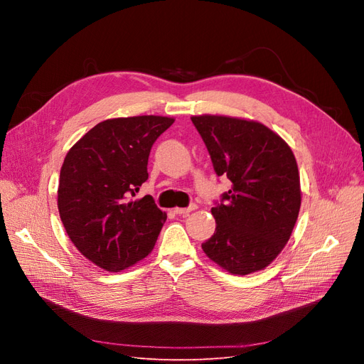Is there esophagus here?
Masks as SVG:
<instances>
[{
    "label": "esophagus",
    "instance_id": "34e87169",
    "mask_svg": "<svg viewBox=\"0 0 364 364\" xmlns=\"http://www.w3.org/2000/svg\"><path fill=\"white\" fill-rule=\"evenodd\" d=\"M197 208V205H190L188 208H174V214L178 215H188L191 211H194V209Z\"/></svg>",
    "mask_w": 364,
    "mask_h": 364
}]
</instances>
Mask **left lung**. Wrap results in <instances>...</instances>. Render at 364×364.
<instances>
[{"mask_svg": "<svg viewBox=\"0 0 364 364\" xmlns=\"http://www.w3.org/2000/svg\"><path fill=\"white\" fill-rule=\"evenodd\" d=\"M217 176L232 183L211 213L215 232L203 252L232 274L262 270L279 255L301 208L299 170L291 149L258 121L191 117Z\"/></svg>", "mask_w": 364, "mask_h": 364, "instance_id": "8db88e82", "label": "left lung"}]
</instances>
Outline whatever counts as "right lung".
I'll return each mask as SVG.
<instances>
[{"mask_svg": "<svg viewBox=\"0 0 364 364\" xmlns=\"http://www.w3.org/2000/svg\"><path fill=\"white\" fill-rule=\"evenodd\" d=\"M174 118L106 119L70 149L60 168L58 208L83 257L107 272L124 270L155 246L167 214L151 196L135 199L149 179L151 146Z\"/></svg>", "mask_w": 364, "mask_h": 364, "instance_id": "1", "label": "right lung"}]
</instances>
